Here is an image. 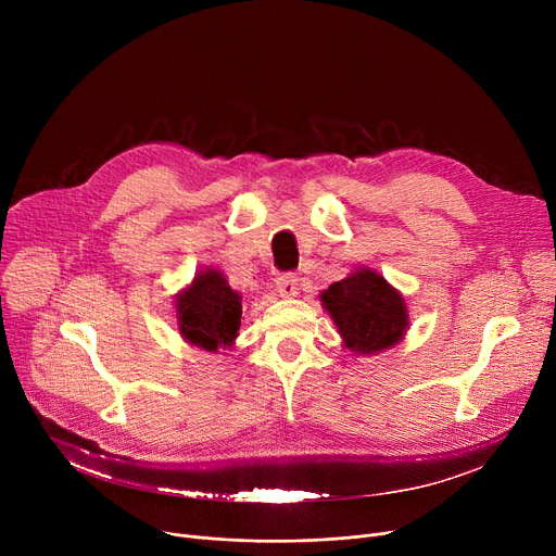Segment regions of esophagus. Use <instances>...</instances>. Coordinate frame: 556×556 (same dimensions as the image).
Returning a JSON list of instances; mask_svg holds the SVG:
<instances>
[{
	"instance_id": "1",
	"label": "esophagus",
	"mask_w": 556,
	"mask_h": 556,
	"mask_svg": "<svg viewBox=\"0 0 556 556\" xmlns=\"http://www.w3.org/2000/svg\"><path fill=\"white\" fill-rule=\"evenodd\" d=\"M300 290V279L295 275H281L277 277V293L281 298H295Z\"/></svg>"
}]
</instances>
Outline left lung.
I'll use <instances>...</instances> for the list:
<instances>
[{"instance_id": "1", "label": "left lung", "mask_w": 556, "mask_h": 556, "mask_svg": "<svg viewBox=\"0 0 556 556\" xmlns=\"http://www.w3.org/2000/svg\"><path fill=\"white\" fill-rule=\"evenodd\" d=\"M323 302L352 352H383L405 333L407 313L403 298L371 270H358L331 283L323 293Z\"/></svg>"}]
</instances>
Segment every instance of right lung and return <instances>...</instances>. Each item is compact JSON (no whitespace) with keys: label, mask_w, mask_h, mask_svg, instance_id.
<instances>
[{"label":"right lung","mask_w":556,"mask_h":556,"mask_svg":"<svg viewBox=\"0 0 556 556\" xmlns=\"http://www.w3.org/2000/svg\"><path fill=\"white\" fill-rule=\"evenodd\" d=\"M175 308L185 340L207 352L231 344L241 327V295L233 293L218 270L200 273Z\"/></svg>","instance_id":"add662e5"}]
</instances>
